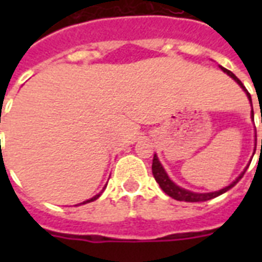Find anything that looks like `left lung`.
<instances>
[{
  "mask_svg": "<svg viewBox=\"0 0 262 262\" xmlns=\"http://www.w3.org/2000/svg\"><path fill=\"white\" fill-rule=\"evenodd\" d=\"M222 69H223V72H226L230 77H232V79L235 80L236 83L239 84L241 87H242V90L248 94L249 100L252 102V96H250V94L248 92V90L245 88L244 84L241 83V80L238 79L232 72L227 71V69H224V68H222ZM261 144H262V140H261ZM152 174H154V178L156 179V182L159 183V186L162 187V190H163L166 194L170 195V197H172L174 200H178V201H186V203H200V201H208V200L215 199V197H217V195L223 194V193H226L227 190H230L232 186H235L236 183L239 182V179L244 177L245 171L242 172V174H241L239 177H238V178H236L231 185H230V186L224 187V189H222V190L219 191H213V193H193V191L185 190V189H182V187L177 186L171 179L167 177V174H166V171H164L163 167H162V164L159 163V160H158L156 155H154V160H152Z\"/></svg>",
  "mask_w": 262,
  "mask_h": 262,
  "instance_id": "8db88e82",
  "label": "left lung"
}]
</instances>
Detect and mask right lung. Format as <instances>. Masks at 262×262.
<instances>
[{
  "label": "right lung",
  "mask_w": 262,
  "mask_h": 262,
  "mask_svg": "<svg viewBox=\"0 0 262 262\" xmlns=\"http://www.w3.org/2000/svg\"><path fill=\"white\" fill-rule=\"evenodd\" d=\"M100 193H102V191H100ZM100 193H99V194H96V195H95V197H92V199H91V200H87V201H84L83 204L91 203V201H94V200H96V199H98V197H99V195H100Z\"/></svg>",
  "instance_id": "obj_1"
}]
</instances>
